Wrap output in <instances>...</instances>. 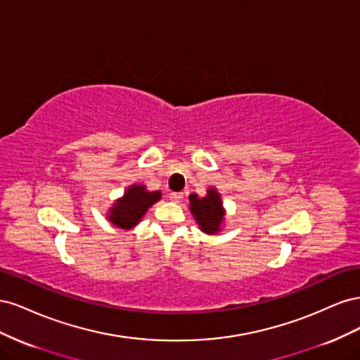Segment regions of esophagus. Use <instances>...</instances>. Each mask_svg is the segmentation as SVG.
Returning a JSON list of instances; mask_svg holds the SVG:
<instances>
[{
  "label": "esophagus",
  "mask_w": 360,
  "mask_h": 360,
  "mask_svg": "<svg viewBox=\"0 0 360 360\" xmlns=\"http://www.w3.org/2000/svg\"><path fill=\"white\" fill-rule=\"evenodd\" d=\"M169 200H171L172 202H181L183 193H181V192H171V193H169Z\"/></svg>",
  "instance_id": "34e87169"
}]
</instances>
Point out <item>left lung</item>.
<instances>
[{
  "label": "left lung",
  "instance_id": "obj_1",
  "mask_svg": "<svg viewBox=\"0 0 360 360\" xmlns=\"http://www.w3.org/2000/svg\"><path fill=\"white\" fill-rule=\"evenodd\" d=\"M189 210L198 228L209 236H214L222 230L225 222V207L221 193L216 188H209L204 197L197 193L189 195Z\"/></svg>",
  "mask_w": 360,
  "mask_h": 360
}]
</instances>
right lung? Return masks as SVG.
Here are the masks:
<instances>
[{
    "label": "right lung",
    "mask_w": 360,
    "mask_h": 360,
    "mask_svg": "<svg viewBox=\"0 0 360 360\" xmlns=\"http://www.w3.org/2000/svg\"><path fill=\"white\" fill-rule=\"evenodd\" d=\"M160 198V191H148L146 184L134 183L108 209L106 219L120 230L129 231L143 221L147 210Z\"/></svg>",
    "instance_id": "right-lung-1"
}]
</instances>
